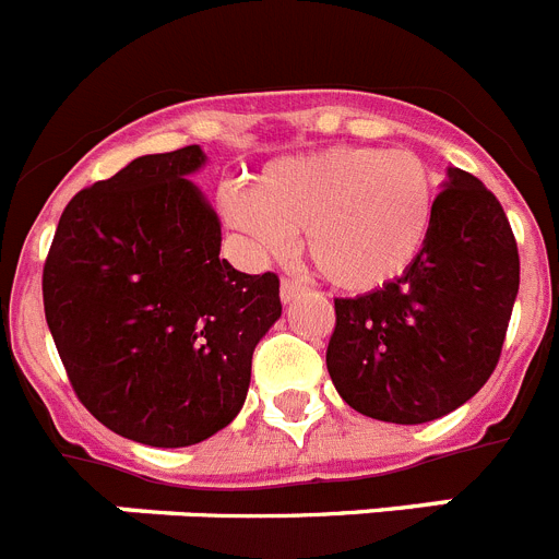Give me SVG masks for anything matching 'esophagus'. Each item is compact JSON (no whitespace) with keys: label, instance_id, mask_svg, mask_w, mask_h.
Returning a JSON list of instances; mask_svg holds the SVG:
<instances>
[{"label":"esophagus","instance_id":"esophagus-1","mask_svg":"<svg viewBox=\"0 0 559 559\" xmlns=\"http://www.w3.org/2000/svg\"><path fill=\"white\" fill-rule=\"evenodd\" d=\"M305 285L299 283V280H290V276H285L283 283H280V296H283V302H294L296 296L302 294Z\"/></svg>","mask_w":559,"mask_h":559}]
</instances>
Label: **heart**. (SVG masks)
<instances>
[{"instance_id": "heart-1", "label": "heart", "mask_w": 559, "mask_h": 559, "mask_svg": "<svg viewBox=\"0 0 559 559\" xmlns=\"http://www.w3.org/2000/svg\"><path fill=\"white\" fill-rule=\"evenodd\" d=\"M224 218L260 257L302 231L308 263L333 288L369 294L417 265L437 218V179L412 151L328 147L263 167L221 195Z\"/></svg>"}]
</instances>
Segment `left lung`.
Masks as SVG:
<instances>
[{
	"mask_svg": "<svg viewBox=\"0 0 559 559\" xmlns=\"http://www.w3.org/2000/svg\"><path fill=\"white\" fill-rule=\"evenodd\" d=\"M442 187L417 265L386 288L335 299V392L397 426L445 417L487 383L521 285L515 235L496 195L459 167Z\"/></svg>",
	"mask_w": 559,
	"mask_h": 559,
	"instance_id": "8db88e82",
	"label": "left lung"
}]
</instances>
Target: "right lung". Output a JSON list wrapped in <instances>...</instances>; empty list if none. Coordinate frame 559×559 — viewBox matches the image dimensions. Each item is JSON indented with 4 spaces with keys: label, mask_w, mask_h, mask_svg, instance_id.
<instances>
[{
    "label": "right lung",
    "mask_w": 559,
    "mask_h": 559,
    "mask_svg": "<svg viewBox=\"0 0 559 559\" xmlns=\"http://www.w3.org/2000/svg\"><path fill=\"white\" fill-rule=\"evenodd\" d=\"M199 145L140 156L69 201L44 263V316L78 400L106 428L187 448L243 408L280 276L221 260V221L187 176Z\"/></svg>",
    "instance_id": "1"
}]
</instances>
